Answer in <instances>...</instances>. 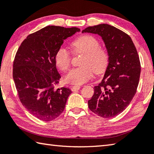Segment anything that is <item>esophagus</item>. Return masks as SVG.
I'll use <instances>...</instances> for the list:
<instances>
[{"instance_id": "obj_1", "label": "esophagus", "mask_w": 154, "mask_h": 154, "mask_svg": "<svg viewBox=\"0 0 154 154\" xmlns=\"http://www.w3.org/2000/svg\"><path fill=\"white\" fill-rule=\"evenodd\" d=\"M81 88V86L79 85H75V86H72L71 88V90L72 91H76L77 90H79V89Z\"/></svg>"}]
</instances>
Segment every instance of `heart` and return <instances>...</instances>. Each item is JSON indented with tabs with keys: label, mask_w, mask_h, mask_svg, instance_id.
Masks as SVG:
<instances>
[{
	"label": "heart",
	"mask_w": 154,
	"mask_h": 154,
	"mask_svg": "<svg viewBox=\"0 0 154 154\" xmlns=\"http://www.w3.org/2000/svg\"><path fill=\"white\" fill-rule=\"evenodd\" d=\"M100 42L90 35H83L71 43L75 54L83 53L80 61L81 66L71 69L65 77L66 82L71 84L81 85L93 76L94 71L100 74L104 72L109 63L107 50L100 46ZM56 65L60 71H66L71 66V56L64 48H60L54 56Z\"/></svg>",
	"instance_id": "heart-1"
}]
</instances>
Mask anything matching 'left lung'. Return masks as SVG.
Listing matches in <instances>:
<instances>
[{"label":"left lung","mask_w":154,"mask_h":154,"mask_svg":"<svg viewBox=\"0 0 154 154\" xmlns=\"http://www.w3.org/2000/svg\"><path fill=\"white\" fill-rule=\"evenodd\" d=\"M98 34L109 54L104 77L88 101L89 110L103 118H112L125 110L135 96L141 73L137 51L129 35L108 24L82 31Z\"/></svg>","instance_id":"left-lung-1"}]
</instances>
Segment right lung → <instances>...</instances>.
Returning a JSON list of instances; mask_svg holds the SVG:
<instances>
[{
    "mask_svg": "<svg viewBox=\"0 0 154 154\" xmlns=\"http://www.w3.org/2000/svg\"><path fill=\"white\" fill-rule=\"evenodd\" d=\"M80 29L49 26L23 41L13 61V77L21 104L30 114L44 121L59 116L71 90L55 88L60 79L54 56L64 40Z\"/></svg>",
    "mask_w": 154,
    "mask_h": 154,
    "instance_id": "right-lung-1",
    "label": "right lung"
}]
</instances>
